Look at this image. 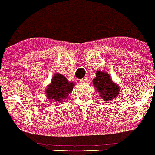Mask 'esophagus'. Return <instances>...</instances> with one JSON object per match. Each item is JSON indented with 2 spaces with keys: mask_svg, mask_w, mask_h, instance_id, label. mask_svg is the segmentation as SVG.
<instances>
[{
  "mask_svg": "<svg viewBox=\"0 0 155 155\" xmlns=\"http://www.w3.org/2000/svg\"><path fill=\"white\" fill-rule=\"evenodd\" d=\"M80 82H82V83H84V82H88V78H87V77H86V78H83L80 80Z\"/></svg>",
  "mask_w": 155,
  "mask_h": 155,
  "instance_id": "34e87169",
  "label": "esophagus"
}]
</instances>
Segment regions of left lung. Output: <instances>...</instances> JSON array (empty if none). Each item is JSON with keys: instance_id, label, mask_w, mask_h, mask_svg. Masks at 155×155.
I'll list each match as a JSON object with an SVG mask.
<instances>
[{"instance_id": "left-lung-1", "label": "left lung", "mask_w": 155, "mask_h": 155, "mask_svg": "<svg viewBox=\"0 0 155 155\" xmlns=\"http://www.w3.org/2000/svg\"><path fill=\"white\" fill-rule=\"evenodd\" d=\"M92 82L98 93L105 101H112L119 94V87L112 82L110 75L106 72L97 71Z\"/></svg>"}]
</instances>
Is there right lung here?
Instances as JSON below:
<instances>
[{
	"label": "right lung",
	"instance_id": "right-lung-1",
	"mask_svg": "<svg viewBox=\"0 0 155 155\" xmlns=\"http://www.w3.org/2000/svg\"><path fill=\"white\" fill-rule=\"evenodd\" d=\"M74 83L68 82L65 77L57 73L52 79L51 84L46 89V94L48 99L56 101H63L73 91Z\"/></svg>",
	"mask_w": 155,
	"mask_h": 155
}]
</instances>
